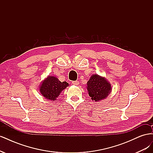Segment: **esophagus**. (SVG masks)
<instances>
[{"label":"esophagus","instance_id":"esophagus-1","mask_svg":"<svg viewBox=\"0 0 153 153\" xmlns=\"http://www.w3.org/2000/svg\"><path fill=\"white\" fill-rule=\"evenodd\" d=\"M72 84L74 85H78V84H79V82L78 81H73L72 82Z\"/></svg>","mask_w":153,"mask_h":153}]
</instances>
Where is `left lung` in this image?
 Returning a JSON list of instances; mask_svg holds the SVG:
<instances>
[{
	"label": "left lung",
	"instance_id": "obj_1",
	"mask_svg": "<svg viewBox=\"0 0 153 153\" xmlns=\"http://www.w3.org/2000/svg\"><path fill=\"white\" fill-rule=\"evenodd\" d=\"M87 90L91 100L100 101L106 99L112 92L110 83L104 76L94 74L87 83Z\"/></svg>",
	"mask_w": 153,
	"mask_h": 153
}]
</instances>
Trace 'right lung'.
Instances as JSON below:
<instances>
[{
  "mask_svg": "<svg viewBox=\"0 0 153 153\" xmlns=\"http://www.w3.org/2000/svg\"><path fill=\"white\" fill-rule=\"evenodd\" d=\"M69 85L66 82L59 81L56 76L48 75L41 82L39 92L45 99L55 101L61 92Z\"/></svg>",
  "mask_w": 153,
  "mask_h": 153,
  "instance_id": "obj_1",
  "label": "right lung"
}]
</instances>
